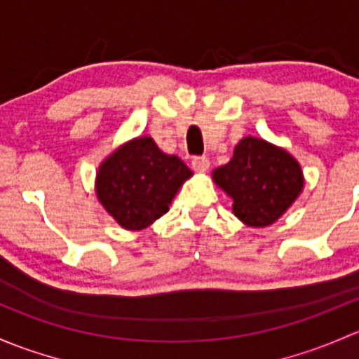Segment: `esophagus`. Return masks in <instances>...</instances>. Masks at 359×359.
I'll return each instance as SVG.
<instances>
[{"label":"esophagus","instance_id":"esophagus-1","mask_svg":"<svg viewBox=\"0 0 359 359\" xmlns=\"http://www.w3.org/2000/svg\"><path fill=\"white\" fill-rule=\"evenodd\" d=\"M209 165L210 162L205 155H198V157L191 158V168H194L197 172H205L207 169H209Z\"/></svg>","mask_w":359,"mask_h":359}]
</instances>
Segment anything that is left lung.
<instances>
[{
	"mask_svg": "<svg viewBox=\"0 0 359 359\" xmlns=\"http://www.w3.org/2000/svg\"><path fill=\"white\" fill-rule=\"evenodd\" d=\"M212 178L233 198V212L249 226L273 224L302 190V172L290 154L264 140H240L228 164Z\"/></svg>",
	"mask_w": 359,
	"mask_h": 359,
	"instance_id": "1",
	"label": "left lung"
}]
</instances>
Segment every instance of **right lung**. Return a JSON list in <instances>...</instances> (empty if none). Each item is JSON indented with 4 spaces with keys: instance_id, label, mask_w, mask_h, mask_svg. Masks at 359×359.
I'll return each instance as SVG.
<instances>
[{
    "instance_id": "right-lung-1",
    "label": "right lung",
    "mask_w": 359,
    "mask_h": 359,
    "mask_svg": "<svg viewBox=\"0 0 359 359\" xmlns=\"http://www.w3.org/2000/svg\"><path fill=\"white\" fill-rule=\"evenodd\" d=\"M190 169L158 150L150 136L126 143L100 165L97 195L107 212L126 228L142 230L169 210Z\"/></svg>"
}]
</instances>
